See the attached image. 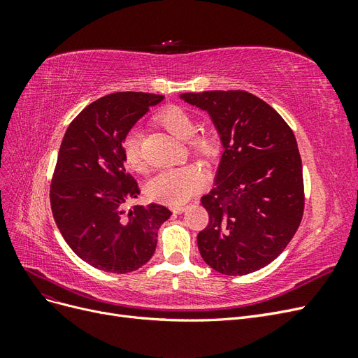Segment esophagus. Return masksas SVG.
<instances>
[{
  "label": "esophagus",
  "mask_w": 358,
  "mask_h": 358,
  "mask_svg": "<svg viewBox=\"0 0 358 358\" xmlns=\"http://www.w3.org/2000/svg\"><path fill=\"white\" fill-rule=\"evenodd\" d=\"M183 210H185V206H175V208H171V212L176 213V215L182 213Z\"/></svg>",
  "instance_id": "1"
}]
</instances>
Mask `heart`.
Wrapping results in <instances>:
<instances>
[{"label":"heart","mask_w":358,"mask_h":358,"mask_svg":"<svg viewBox=\"0 0 358 358\" xmlns=\"http://www.w3.org/2000/svg\"><path fill=\"white\" fill-rule=\"evenodd\" d=\"M157 122L164 127L170 134L180 140H187L192 154L203 158H212L220 148L218 134L215 129L206 127L196 129L194 117L182 107L169 106L157 115ZM122 157L125 164L133 170L143 169L140 134L129 133L122 143ZM206 183L204 171L194 164L166 169L150 179L146 194L150 200L169 206H180L200 192Z\"/></svg>","instance_id":"obj_1"}]
</instances>
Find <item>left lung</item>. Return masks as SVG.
<instances>
[{"mask_svg": "<svg viewBox=\"0 0 358 358\" xmlns=\"http://www.w3.org/2000/svg\"><path fill=\"white\" fill-rule=\"evenodd\" d=\"M180 99L210 115L224 146L215 188L201 197L209 224L197 236L199 251L222 275L257 272L287 248L305 210L294 133L273 107L246 91Z\"/></svg>", "mask_w": 358, "mask_h": 358, "instance_id": "8db88e82", "label": "left lung"}]
</instances>
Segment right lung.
<instances>
[{
    "label": "right lung",
    "instance_id": "add662e5",
    "mask_svg": "<svg viewBox=\"0 0 358 358\" xmlns=\"http://www.w3.org/2000/svg\"><path fill=\"white\" fill-rule=\"evenodd\" d=\"M164 96L113 92L86 106L64 134L50 183L53 218L73 252L110 273L134 272L154 255L161 204H125L140 194L124 166L122 143L150 106Z\"/></svg>",
    "mask_w": 358,
    "mask_h": 358
}]
</instances>
